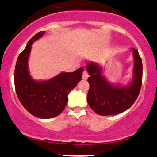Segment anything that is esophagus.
I'll list each match as a JSON object with an SVG mask.
<instances>
[{"label": "esophagus", "instance_id": "1", "mask_svg": "<svg viewBox=\"0 0 157 157\" xmlns=\"http://www.w3.org/2000/svg\"><path fill=\"white\" fill-rule=\"evenodd\" d=\"M88 76H89V75H88V73L86 70H84L83 72V74H82V78L84 79V80H86L88 78Z\"/></svg>", "mask_w": 157, "mask_h": 157}]
</instances>
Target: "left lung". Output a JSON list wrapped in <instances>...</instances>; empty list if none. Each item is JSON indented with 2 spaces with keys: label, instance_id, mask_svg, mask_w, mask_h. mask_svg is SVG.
I'll return each instance as SVG.
<instances>
[{
  "label": "left lung",
  "instance_id": "left-lung-1",
  "mask_svg": "<svg viewBox=\"0 0 157 157\" xmlns=\"http://www.w3.org/2000/svg\"><path fill=\"white\" fill-rule=\"evenodd\" d=\"M134 57L133 78L125 87L110 84L102 75L101 69L95 63H89L87 81L90 89L87 103L96 113L101 116L116 115L130 108L140 94L142 81V62L138 50L132 48Z\"/></svg>",
  "mask_w": 157,
  "mask_h": 157
}]
</instances>
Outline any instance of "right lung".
Returning <instances> with one entry per match:
<instances>
[{
  "instance_id": "1",
  "label": "right lung",
  "mask_w": 157,
  "mask_h": 157,
  "mask_svg": "<svg viewBox=\"0 0 157 157\" xmlns=\"http://www.w3.org/2000/svg\"><path fill=\"white\" fill-rule=\"evenodd\" d=\"M44 33V31H40L28 41L17 58L14 76L17 98L24 108L35 117L50 119L64 110L68 101V94L82 80L83 67L73 73H61L50 80H33L28 70V59L33 43Z\"/></svg>"
}]
</instances>
